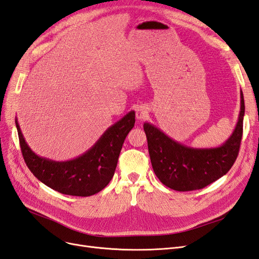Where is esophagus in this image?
<instances>
[{
  "label": "esophagus",
  "mask_w": 259,
  "mask_h": 259,
  "mask_svg": "<svg viewBox=\"0 0 259 259\" xmlns=\"http://www.w3.org/2000/svg\"><path fill=\"white\" fill-rule=\"evenodd\" d=\"M148 116V109L145 106L139 107L136 110V117L138 120H144L145 117Z\"/></svg>",
  "instance_id": "obj_1"
}]
</instances>
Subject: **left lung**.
Returning a JSON list of instances; mask_svg holds the SVG:
<instances>
[{"label":"left lung","instance_id":"1","mask_svg":"<svg viewBox=\"0 0 259 259\" xmlns=\"http://www.w3.org/2000/svg\"><path fill=\"white\" fill-rule=\"evenodd\" d=\"M240 113L232 134L218 147L194 148L178 143L153 124L144 130L152 168L160 182L176 191L202 189L228 173L239 154L245 106L240 91Z\"/></svg>","mask_w":259,"mask_h":259}]
</instances>
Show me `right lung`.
Returning <instances> with one entry per match:
<instances>
[{
  "mask_svg": "<svg viewBox=\"0 0 259 259\" xmlns=\"http://www.w3.org/2000/svg\"><path fill=\"white\" fill-rule=\"evenodd\" d=\"M23 159L41 183L68 195L90 197L110 183L125 138L135 125V111L108 127L88 151L68 161H54L37 155L27 144L18 120H15Z\"/></svg>",
  "mask_w": 259,
  "mask_h": 259,
  "instance_id": "add662e5",
  "label": "right lung"
}]
</instances>
